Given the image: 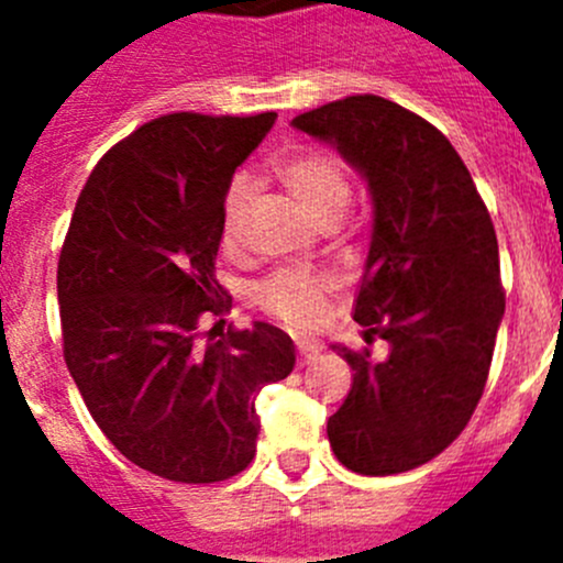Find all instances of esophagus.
<instances>
[{
  "label": "esophagus",
  "mask_w": 563,
  "mask_h": 563,
  "mask_svg": "<svg viewBox=\"0 0 563 563\" xmlns=\"http://www.w3.org/2000/svg\"><path fill=\"white\" fill-rule=\"evenodd\" d=\"M297 354H299V365H310V362L321 354V345L313 343V340H297Z\"/></svg>",
  "instance_id": "34e87169"
}]
</instances>
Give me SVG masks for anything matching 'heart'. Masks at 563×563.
Returning a JSON list of instances; mask_svg holds the SVG:
<instances>
[{"label": "heart", "instance_id": "obj_1", "mask_svg": "<svg viewBox=\"0 0 563 563\" xmlns=\"http://www.w3.org/2000/svg\"><path fill=\"white\" fill-rule=\"evenodd\" d=\"M277 179L299 201L318 229L338 225L351 207V179L338 157L327 152H297L275 168ZM253 201L247 179H234L223 203V245H236ZM334 280L321 272L277 269L255 286L253 297L266 313L297 329L321 321Z\"/></svg>", "mask_w": 563, "mask_h": 563}]
</instances>
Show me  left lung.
<instances>
[{
    "label": "left lung",
    "instance_id": "left-lung-1",
    "mask_svg": "<svg viewBox=\"0 0 563 563\" xmlns=\"http://www.w3.org/2000/svg\"><path fill=\"white\" fill-rule=\"evenodd\" d=\"M291 124L334 146L373 198L354 321L389 351L332 345L354 382L329 444L356 474H402L441 455L485 391L504 318L496 229L455 146L402 106L354 95Z\"/></svg>",
    "mask_w": 563,
    "mask_h": 563
}]
</instances>
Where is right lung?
Returning <instances> with one entry per match:
<instances>
[{"label":"right lung","instance_id":"1","mask_svg":"<svg viewBox=\"0 0 563 563\" xmlns=\"http://www.w3.org/2000/svg\"><path fill=\"white\" fill-rule=\"evenodd\" d=\"M277 113H166L95 166L59 269L62 343L73 382L130 463L187 485L231 479L255 455V395L294 371V340L272 323L229 329L214 280L223 203L236 166Z\"/></svg>","mask_w":563,"mask_h":563}]
</instances>
